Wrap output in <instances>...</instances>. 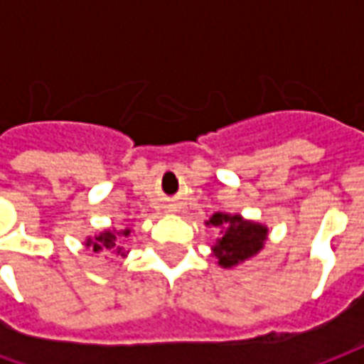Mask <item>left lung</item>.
Returning <instances> with one entry per match:
<instances>
[{"instance_id":"1","label":"left lung","mask_w":364,"mask_h":364,"mask_svg":"<svg viewBox=\"0 0 364 364\" xmlns=\"http://www.w3.org/2000/svg\"><path fill=\"white\" fill-rule=\"evenodd\" d=\"M208 228H218L210 257L222 269H234L247 259L255 257L265 247L269 228L255 220H245L242 214L214 213L205 222Z\"/></svg>"}]
</instances>
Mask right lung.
Instances as JSON below:
<instances>
[{"label":"right lung","instance_id":"add662e5","mask_svg":"<svg viewBox=\"0 0 364 364\" xmlns=\"http://www.w3.org/2000/svg\"><path fill=\"white\" fill-rule=\"evenodd\" d=\"M132 234L130 228L122 230H103L95 236L85 237V247L95 253H120L124 255V247H120V242H124V237H128Z\"/></svg>","mask_w":364,"mask_h":364}]
</instances>
